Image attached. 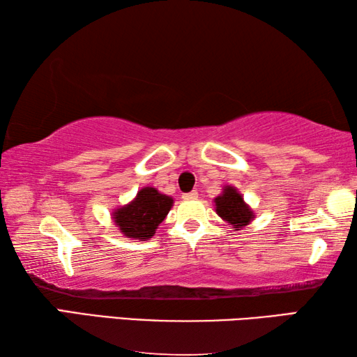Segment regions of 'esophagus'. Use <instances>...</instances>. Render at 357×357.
<instances>
[{
    "label": "esophagus",
    "mask_w": 357,
    "mask_h": 357,
    "mask_svg": "<svg viewBox=\"0 0 357 357\" xmlns=\"http://www.w3.org/2000/svg\"><path fill=\"white\" fill-rule=\"evenodd\" d=\"M183 198H184V200H197V198H198V192H197V190H192V192L183 193Z\"/></svg>",
    "instance_id": "esophagus-1"
}]
</instances>
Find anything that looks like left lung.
I'll use <instances>...</instances> for the list:
<instances>
[{
	"mask_svg": "<svg viewBox=\"0 0 357 357\" xmlns=\"http://www.w3.org/2000/svg\"><path fill=\"white\" fill-rule=\"evenodd\" d=\"M215 213L238 229L249 225L253 219V211L244 203L234 187H227L222 195L215 198Z\"/></svg>",
	"mask_w": 357,
	"mask_h": 357,
	"instance_id": "obj_1",
	"label": "left lung"
}]
</instances>
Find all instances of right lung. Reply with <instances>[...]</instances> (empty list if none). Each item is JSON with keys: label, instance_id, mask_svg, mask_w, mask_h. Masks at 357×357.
<instances>
[{"label": "right lung", "instance_id": "right-lung-1", "mask_svg": "<svg viewBox=\"0 0 357 357\" xmlns=\"http://www.w3.org/2000/svg\"><path fill=\"white\" fill-rule=\"evenodd\" d=\"M172 206V197L159 193L154 187H144L134 202L114 211L113 219L126 236L146 241L154 236L155 228L164 222Z\"/></svg>", "mask_w": 357, "mask_h": 357}]
</instances>
